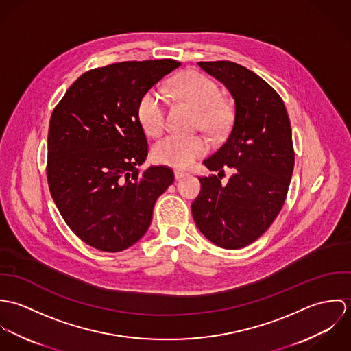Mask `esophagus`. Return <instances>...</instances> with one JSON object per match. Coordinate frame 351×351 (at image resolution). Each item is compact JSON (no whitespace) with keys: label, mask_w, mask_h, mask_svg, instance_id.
Returning <instances> with one entry per match:
<instances>
[{"label":"esophagus","mask_w":351,"mask_h":351,"mask_svg":"<svg viewBox=\"0 0 351 351\" xmlns=\"http://www.w3.org/2000/svg\"><path fill=\"white\" fill-rule=\"evenodd\" d=\"M186 176H189V173L182 171V170H174V177H176L177 180H181V178H184V177H186Z\"/></svg>","instance_id":"34e87169"}]
</instances>
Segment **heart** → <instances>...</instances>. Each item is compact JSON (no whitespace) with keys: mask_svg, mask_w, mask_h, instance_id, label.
I'll return each instance as SVG.
<instances>
[{"mask_svg":"<svg viewBox=\"0 0 351 351\" xmlns=\"http://www.w3.org/2000/svg\"><path fill=\"white\" fill-rule=\"evenodd\" d=\"M173 90L180 99L189 102L199 110L201 124L206 130L216 131L224 124L227 113L220 105V89L206 75L197 71H185L174 80ZM136 113L147 135H159L165 127L166 117V99L163 92L158 88L146 90L139 99ZM206 150L208 143L201 135L170 134L155 143L152 156L163 165L188 167Z\"/></svg>","mask_w":351,"mask_h":351,"instance_id":"1","label":"heart"}]
</instances>
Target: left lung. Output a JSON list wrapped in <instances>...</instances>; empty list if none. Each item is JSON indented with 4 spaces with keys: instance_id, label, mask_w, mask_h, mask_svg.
Returning a JSON list of instances; mask_svg holds the SVG:
<instances>
[{
    "instance_id": "obj_1",
    "label": "left lung",
    "mask_w": 351,
    "mask_h": 351,
    "mask_svg": "<svg viewBox=\"0 0 351 351\" xmlns=\"http://www.w3.org/2000/svg\"><path fill=\"white\" fill-rule=\"evenodd\" d=\"M235 102L231 132L202 163L217 176L201 177L192 215L213 245L237 250L256 241L280 213L291 184L295 152L284 101L259 75L228 60L199 62ZM236 173L223 186V167Z\"/></svg>"
}]
</instances>
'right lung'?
Returning <instances> with one entry per match:
<instances>
[{
  "label": "right lung",
  "instance_id": "obj_1",
  "mask_svg": "<svg viewBox=\"0 0 351 351\" xmlns=\"http://www.w3.org/2000/svg\"><path fill=\"white\" fill-rule=\"evenodd\" d=\"M171 59L121 62L82 74L51 114L47 180L73 232L106 252L125 250L149 230L173 170L139 173L149 146L138 120L142 95L180 67Z\"/></svg>",
  "mask_w": 351,
  "mask_h": 351
}]
</instances>
